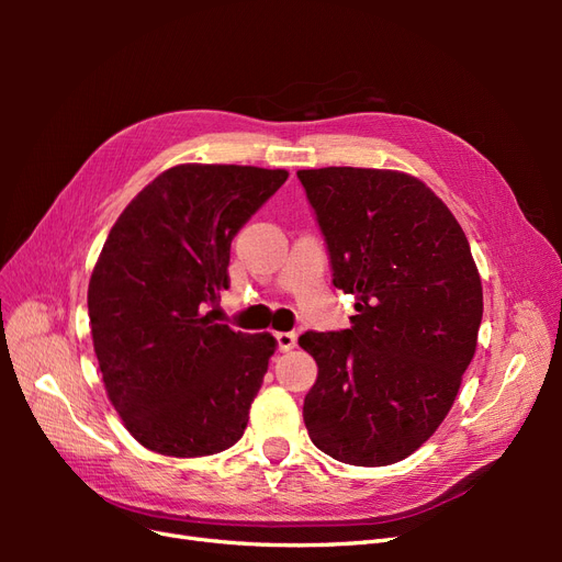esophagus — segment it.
<instances>
[{
    "instance_id": "esophagus-1",
    "label": "esophagus",
    "mask_w": 562,
    "mask_h": 562,
    "mask_svg": "<svg viewBox=\"0 0 562 562\" xmlns=\"http://www.w3.org/2000/svg\"><path fill=\"white\" fill-rule=\"evenodd\" d=\"M274 339H277V349L279 351H291L295 347V342H297V335L295 333H277Z\"/></svg>"
}]
</instances>
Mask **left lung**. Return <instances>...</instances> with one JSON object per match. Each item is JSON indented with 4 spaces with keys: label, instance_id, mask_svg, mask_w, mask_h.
Segmentation results:
<instances>
[{
    "label": "left lung",
    "instance_id": "8db88e82",
    "mask_svg": "<svg viewBox=\"0 0 562 562\" xmlns=\"http://www.w3.org/2000/svg\"><path fill=\"white\" fill-rule=\"evenodd\" d=\"M297 178L333 285L356 300L347 330L300 337L318 366L304 424L337 462H401L446 419L475 353L483 285L469 241L413 176L328 166Z\"/></svg>",
    "mask_w": 562,
    "mask_h": 562
}]
</instances>
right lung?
Here are the masks:
<instances>
[{"instance_id": "obj_1", "label": "right lung", "mask_w": 562, "mask_h": 562, "mask_svg": "<svg viewBox=\"0 0 562 562\" xmlns=\"http://www.w3.org/2000/svg\"><path fill=\"white\" fill-rule=\"evenodd\" d=\"M285 178L281 168L182 164L114 223L91 274L89 318L108 396L140 446L206 457L244 436L274 337L234 333L206 310L227 288L232 239Z\"/></svg>"}]
</instances>
